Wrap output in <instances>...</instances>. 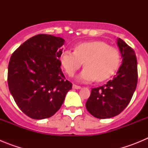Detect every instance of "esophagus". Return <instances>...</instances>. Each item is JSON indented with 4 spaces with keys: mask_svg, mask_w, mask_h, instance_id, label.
<instances>
[{
    "mask_svg": "<svg viewBox=\"0 0 148 148\" xmlns=\"http://www.w3.org/2000/svg\"><path fill=\"white\" fill-rule=\"evenodd\" d=\"M73 89H76V90H79V89L82 88V87H80V86L76 85V84H73Z\"/></svg>",
    "mask_w": 148,
    "mask_h": 148,
    "instance_id": "1",
    "label": "esophagus"
}]
</instances>
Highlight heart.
<instances>
[{
	"label": "heart",
	"mask_w": 148,
	"mask_h": 148,
	"mask_svg": "<svg viewBox=\"0 0 148 148\" xmlns=\"http://www.w3.org/2000/svg\"><path fill=\"white\" fill-rule=\"evenodd\" d=\"M61 62L65 72L72 76L84 66L78 79L82 82H92L96 79L102 82L109 78L117 70L121 62L119 51L114 47L101 40H93L79 44L75 51L63 52Z\"/></svg>",
	"instance_id": "1"
}]
</instances>
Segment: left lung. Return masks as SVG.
<instances>
[{
  "mask_svg": "<svg viewBox=\"0 0 148 148\" xmlns=\"http://www.w3.org/2000/svg\"><path fill=\"white\" fill-rule=\"evenodd\" d=\"M118 47L122 63L113 80L91 90L86 102L89 113L98 119H109L117 116L130 103L138 82L137 59L130 46L118 38Z\"/></svg>",
  "mask_w": 148,
  "mask_h": 148,
  "instance_id": "8db88e82",
  "label": "left lung"
}]
</instances>
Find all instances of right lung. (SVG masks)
Instances as JSON below:
<instances>
[{
	"mask_svg": "<svg viewBox=\"0 0 148 148\" xmlns=\"http://www.w3.org/2000/svg\"><path fill=\"white\" fill-rule=\"evenodd\" d=\"M64 44L62 38L39 34L23 43L10 58L7 75L10 93L30 118L53 116L72 89L61 69Z\"/></svg>",
	"mask_w": 148,
	"mask_h": 148,
	"instance_id": "add662e5",
	"label": "right lung"
}]
</instances>
